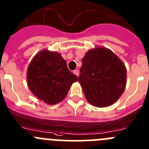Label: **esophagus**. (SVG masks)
Instances as JSON below:
<instances>
[{"mask_svg":"<svg viewBox=\"0 0 149 149\" xmlns=\"http://www.w3.org/2000/svg\"><path fill=\"white\" fill-rule=\"evenodd\" d=\"M73 73L75 75H77V77H78V75H79V72H78V70H77V69H75V70H74V71H73Z\"/></svg>","mask_w":149,"mask_h":149,"instance_id":"34e87169","label":"esophagus"}]
</instances>
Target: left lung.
Listing matches in <instances>:
<instances>
[{
  "mask_svg": "<svg viewBox=\"0 0 149 149\" xmlns=\"http://www.w3.org/2000/svg\"><path fill=\"white\" fill-rule=\"evenodd\" d=\"M78 82L87 101L103 108L120 97L126 85V69L114 52L104 47L90 49L82 59Z\"/></svg>",
  "mask_w": 149,
  "mask_h": 149,
  "instance_id": "8db88e82",
  "label": "left lung"
}]
</instances>
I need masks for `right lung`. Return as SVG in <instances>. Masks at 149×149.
I'll use <instances>...</instances> for the list:
<instances>
[{
  "label": "right lung",
  "mask_w": 149,
  "mask_h": 149,
  "mask_svg": "<svg viewBox=\"0 0 149 149\" xmlns=\"http://www.w3.org/2000/svg\"><path fill=\"white\" fill-rule=\"evenodd\" d=\"M26 77L32 93L49 105L62 101L72 84L77 80L61 54L47 49L34 57L29 65Z\"/></svg>",
  "instance_id": "add662e5"
}]
</instances>
